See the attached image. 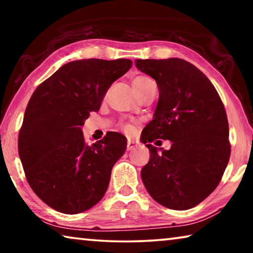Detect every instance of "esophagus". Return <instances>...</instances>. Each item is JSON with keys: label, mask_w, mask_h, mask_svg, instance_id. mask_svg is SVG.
Instances as JSON below:
<instances>
[{"label": "esophagus", "mask_w": 253, "mask_h": 253, "mask_svg": "<svg viewBox=\"0 0 253 253\" xmlns=\"http://www.w3.org/2000/svg\"><path fill=\"white\" fill-rule=\"evenodd\" d=\"M138 145H139L138 142H135V140L128 139V142H127V151H131V149H135L137 146H138Z\"/></svg>", "instance_id": "1"}]
</instances>
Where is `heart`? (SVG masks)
Instances as JSON below:
<instances>
[{"instance_id":"obj_1","label":"heart","mask_w":253,"mask_h":253,"mask_svg":"<svg viewBox=\"0 0 253 253\" xmlns=\"http://www.w3.org/2000/svg\"><path fill=\"white\" fill-rule=\"evenodd\" d=\"M151 84H154V81L146 76L135 77L134 80H132V87H134L137 95H138L140 91H143L144 89ZM122 127H123V129L125 130V132H127V134H131V132L134 131V127H132L131 124H123Z\"/></svg>"}]
</instances>
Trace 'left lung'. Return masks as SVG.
<instances>
[{
  "mask_svg": "<svg viewBox=\"0 0 253 253\" xmlns=\"http://www.w3.org/2000/svg\"><path fill=\"white\" fill-rule=\"evenodd\" d=\"M135 65L155 79L160 91L153 121L140 137L151 152L140 172L144 185L163 207L194 208L219 185L229 163L223 102L208 77L185 60L136 59ZM155 139H169L172 146L157 149L150 144Z\"/></svg>",
  "mask_w": 253,
  "mask_h": 253,
  "instance_id": "obj_1",
  "label": "left lung"
}]
</instances>
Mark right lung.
I'll return each instance as SVG.
<instances>
[{
    "label": "right lung",
    "mask_w": 253,
    "mask_h": 253,
    "mask_svg": "<svg viewBox=\"0 0 253 253\" xmlns=\"http://www.w3.org/2000/svg\"><path fill=\"white\" fill-rule=\"evenodd\" d=\"M131 65L128 59L68 62L30 98L19 132L20 160L34 193L55 211L84 212L105 195L126 137L111 131L88 145L81 127Z\"/></svg>",
    "instance_id": "right-lung-1"
}]
</instances>
